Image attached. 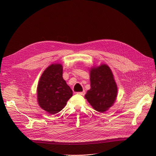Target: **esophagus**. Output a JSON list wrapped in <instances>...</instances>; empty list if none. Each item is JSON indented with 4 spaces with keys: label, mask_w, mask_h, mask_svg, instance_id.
I'll use <instances>...</instances> for the list:
<instances>
[{
    "label": "esophagus",
    "mask_w": 156,
    "mask_h": 156,
    "mask_svg": "<svg viewBox=\"0 0 156 156\" xmlns=\"http://www.w3.org/2000/svg\"><path fill=\"white\" fill-rule=\"evenodd\" d=\"M78 95H84L85 94V92L83 91V92H77L76 93Z\"/></svg>",
    "instance_id": "1"
}]
</instances>
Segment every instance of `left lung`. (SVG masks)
I'll use <instances>...</instances> for the list:
<instances>
[{
  "label": "left lung",
  "mask_w": 156,
  "mask_h": 156,
  "mask_svg": "<svg viewBox=\"0 0 156 156\" xmlns=\"http://www.w3.org/2000/svg\"><path fill=\"white\" fill-rule=\"evenodd\" d=\"M90 74L91 88L85 98L95 110L105 112L111 107L117 96L118 88L113 75L106 64L92 68Z\"/></svg>",
  "instance_id": "obj_1"
}]
</instances>
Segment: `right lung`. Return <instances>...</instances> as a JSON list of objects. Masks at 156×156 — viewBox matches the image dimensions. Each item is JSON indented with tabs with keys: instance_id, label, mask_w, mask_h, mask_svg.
Segmentation results:
<instances>
[{
	"instance_id": "obj_1",
	"label": "right lung",
	"mask_w": 156,
	"mask_h": 156,
	"mask_svg": "<svg viewBox=\"0 0 156 156\" xmlns=\"http://www.w3.org/2000/svg\"><path fill=\"white\" fill-rule=\"evenodd\" d=\"M73 95V91L62 78L61 64H52L43 73L37 87L40 108L51 114L61 111Z\"/></svg>"
}]
</instances>
